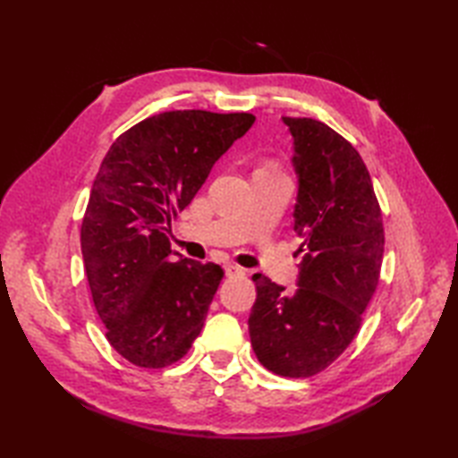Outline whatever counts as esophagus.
Listing matches in <instances>:
<instances>
[{"instance_id": "34e87169", "label": "esophagus", "mask_w": 458, "mask_h": 458, "mask_svg": "<svg viewBox=\"0 0 458 458\" xmlns=\"http://www.w3.org/2000/svg\"><path fill=\"white\" fill-rule=\"evenodd\" d=\"M224 269H226V276H228V277L244 276V269H242V267L236 266V264H226V266H224Z\"/></svg>"}]
</instances>
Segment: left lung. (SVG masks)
<instances>
[{
  "instance_id": "obj_1",
  "label": "left lung",
  "mask_w": 458,
  "mask_h": 458,
  "mask_svg": "<svg viewBox=\"0 0 458 458\" xmlns=\"http://www.w3.org/2000/svg\"><path fill=\"white\" fill-rule=\"evenodd\" d=\"M295 143L299 197L295 230L305 251L295 293L256 274L248 318L251 346L269 372H323L358 335L379 284L382 208L360 153L313 118H284Z\"/></svg>"
}]
</instances>
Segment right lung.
I'll list each match as a JSON object with an SVG mask.
<instances>
[{"instance_id": "obj_1", "label": "right lung", "mask_w": 458, "mask_h": 458, "mask_svg": "<svg viewBox=\"0 0 458 458\" xmlns=\"http://www.w3.org/2000/svg\"><path fill=\"white\" fill-rule=\"evenodd\" d=\"M254 122L248 112L171 110L131 125L106 153L81 246L106 338L128 362L171 366L200 335L224 269L174 258L169 224Z\"/></svg>"}]
</instances>
